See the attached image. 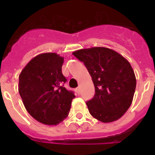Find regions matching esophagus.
I'll return each mask as SVG.
<instances>
[{
  "label": "esophagus",
  "instance_id": "1",
  "mask_svg": "<svg viewBox=\"0 0 155 155\" xmlns=\"http://www.w3.org/2000/svg\"><path fill=\"white\" fill-rule=\"evenodd\" d=\"M75 91H76V92L78 93V94H80V92H81V88H80V87H78L76 88V89H75Z\"/></svg>",
  "mask_w": 155,
  "mask_h": 155
}]
</instances>
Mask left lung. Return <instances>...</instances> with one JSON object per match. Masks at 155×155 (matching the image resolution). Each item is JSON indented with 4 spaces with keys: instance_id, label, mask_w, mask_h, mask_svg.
I'll use <instances>...</instances> for the list:
<instances>
[{
    "instance_id": "1",
    "label": "left lung",
    "mask_w": 155,
    "mask_h": 155,
    "mask_svg": "<svg viewBox=\"0 0 155 155\" xmlns=\"http://www.w3.org/2000/svg\"><path fill=\"white\" fill-rule=\"evenodd\" d=\"M73 55L84 63L94 83V97L86 102L90 114L103 123L120 119L130 106L136 88L130 63L105 47L77 50Z\"/></svg>"
}]
</instances>
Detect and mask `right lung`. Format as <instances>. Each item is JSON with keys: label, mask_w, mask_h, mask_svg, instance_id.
Masks as SVG:
<instances>
[{"label": "right lung", "mask_w": 155, "mask_h": 155, "mask_svg": "<svg viewBox=\"0 0 155 155\" xmlns=\"http://www.w3.org/2000/svg\"><path fill=\"white\" fill-rule=\"evenodd\" d=\"M64 57L42 53L34 57L19 75L18 91L28 113L37 121L57 125L68 116L74 91L64 87Z\"/></svg>", "instance_id": "right-lung-1"}]
</instances>
